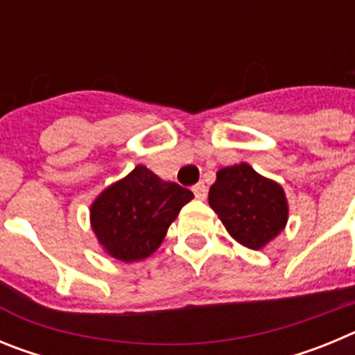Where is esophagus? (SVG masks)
Wrapping results in <instances>:
<instances>
[{
	"mask_svg": "<svg viewBox=\"0 0 355 355\" xmlns=\"http://www.w3.org/2000/svg\"><path fill=\"white\" fill-rule=\"evenodd\" d=\"M192 192H193V196H196V199H206V187H205V183H197L196 187L192 188Z\"/></svg>",
	"mask_w": 355,
	"mask_h": 355,
	"instance_id": "34e87169",
	"label": "esophagus"
}]
</instances>
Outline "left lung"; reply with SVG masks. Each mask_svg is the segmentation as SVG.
I'll use <instances>...</instances> for the list:
<instances>
[{"instance_id": "1", "label": "left lung", "mask_w": 355, "mask_h": 355, "mask_svg": "<svg viewBox=\"0 0 355 355\" xmlns=\"http://www.w3.org/2000/svg\"><path fill=\"white\" fill-rule=\"evenodd\" d=\"M208 200L229 234L254 250L274 240L288 220L283 188L247 163L216 172Z\"/></svg>"}]
</instances>
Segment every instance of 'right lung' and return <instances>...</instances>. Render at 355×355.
<instances>
[{
  "mask_svg": "<svg viewBox=\"0 0 355 355\" xmlns=\"http://www.w3.org/2000/svg\"><path fill=\"white\" fill-rule=\"evenodd\" d=\"M192 199L188 188L159 180L139 165L94 200L92 229L110 256L140 261L158 249L168 225Z\"/></svg>",
  "mask_w": 355,
  "mask_h": 355,
  "instance_id": "1",
  "label": "right lung"
}]
</instances>
